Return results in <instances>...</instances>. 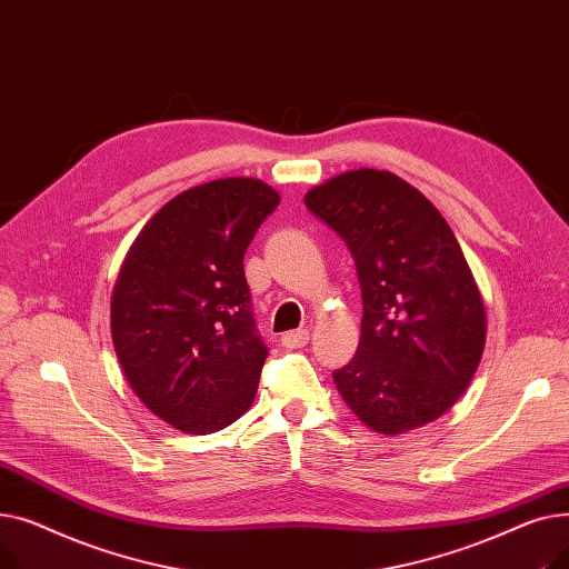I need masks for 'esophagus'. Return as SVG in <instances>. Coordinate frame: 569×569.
Instances as JSON below:
<instances>
[{"label": "esophagus", "mask_w": 569, "mask_h": 569, "mask_svg": "<svg viewBox=\"0 0 569 569\" xmlns=\"http://www.w3.org/2000/svg\"><path fill=\"white\" fill-rule=\"evenodd\" d=\"M281 343L286 348H305L309 343V330H295V332H286L281 337Z\"/></svg>", "instance_id": "34e87169"}]
</instances>
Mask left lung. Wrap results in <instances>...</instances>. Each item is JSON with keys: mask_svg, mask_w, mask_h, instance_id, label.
I'll return each instance as SVG.
<instances>
[{"mask_svg": "<svg viewBox=\"0 0 569 569\" xmlns=\"http://www.w3.org/2000/svg\"><path fill=\"white\" fill-rule=\"evenodd\" d=\"M348 244L362 288V337L332 373L346 406L385 436L450 410L480 367L487 311L452 228L387 170H348L305 196Z\"/></svg>", "mask_w": 569, "mask_h": 569, "instance_id": "8db88e82", "label": "left lung"}]
</instances>
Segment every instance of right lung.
I'll return each mask as SVG.
<instances>
[{
    "mask_svg": "<svg viewBox=\"0 0 569 569\" xmlns=\"http://www.w3.org/2000/svg\"><path fill=\"white\" fill-rule=\"evenodd\" d=\"M279 193L226 177L174 196L131 244L110 332L136 397L170 427L204 436L242 417L267 346L256 332L244 253Z\"/></svg>",
    "mask_w": 569,
    "mask_h": 569,
    "instance_id": "1",
    "label": "right lung"
}]
</instances>
